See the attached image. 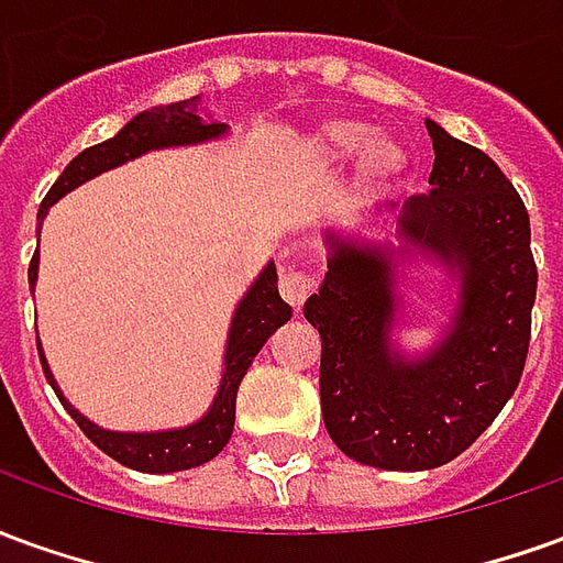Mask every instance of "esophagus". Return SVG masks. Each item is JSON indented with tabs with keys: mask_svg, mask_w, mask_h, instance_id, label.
Wrapping results in <instances>:
<instances>
[{
	"mask_svg": "<svg viewBox=\"0 0 563 563\" xmlns=\"http://www.w3.org/2000/svg\"><path fill=\"white\" fill-rule=\"evenodd\" d=\"M313 289H317V277L307 271L289 268L280 274V295L286 305H292V310H301Z\"/></svg>",
	"mask_w": 563,
	"mask_h": 563,
	"instance_id": "esophagus-1",
	"label": "esophagus"
}]
</instances>
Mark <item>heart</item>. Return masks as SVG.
Masks as SVG:
<instances>
[{
	"instance_id": "b5f03b06",
	"label": "heart",
	"mask_w": 563,
	"mask_h": 563,
	"mask_svg": "<svg viewBox=\"0 0 563 563\" xmlns=\"http://www.w3.org/2000/svg\"><path fill=\"white\" fill-rule=\"evenodd\" d=\"M307 153L322 165H343L355 153H362L358 159V180L367 189H386L391 186L407 168V153L395 139L377 135L365 120L355 117H331L325 123H319L310 139H307Z\"/></svg>"
}]
</instances>
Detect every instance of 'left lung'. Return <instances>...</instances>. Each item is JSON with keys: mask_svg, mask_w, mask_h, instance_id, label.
Listing matches in <instances>:
<instances>
[{"mask_svg": "<svg viewBox=\"0 0 563 563\" xmlns=\"http://www.w3.org/2000/svg\"><path fill=\"white\" fill-rule=\"evenodd\" d=\"M424 126L434 141L431 192L404 201L398 232L459 274L446 338L413 362L391 350V246L329 234V274L305 305L322 338L319 398L331 440L383 471L440 467L495 422L525 371L537 298L531 220L516 186L479 147L431 120Z\"/></svg>", "mask_w": 563, "mask_h": 563, "instance_id": "left-lung-1", "label": "left lung"}]
</instances>
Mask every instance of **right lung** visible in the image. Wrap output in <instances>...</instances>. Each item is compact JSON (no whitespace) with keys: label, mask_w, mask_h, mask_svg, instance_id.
<instances>
[{"label":"right lung","mask_w":563,"mask_h":563,"mask_svg":"<svg viewBox=\"0 0 563 563\" xmlns=\"http://www.w3.org/2000/svg\"><path fill=\"white\" fill-rule=\"evenodd\" d=\"M225 132V123H205L198 117V96L184 99V102L162 104L153 111L132 117L126 126L117 132L114 139L102 141L96 147H87L68 162L66 172L56 177V184L47 189L42 208H38V229L47 208L59 201V198L71 192L75 186L87 184L90 177L102 172H111L123 162L135 159L147 150L159 147H184V144H201V141L220 139ZM38 280V250L30 262V286ZM292 307L286 305L277 292V265L271 262L268 268L262 271L256 283L246 289L241 305L234 310L232 329H229V343H225V371H222V383L217 398L210 404V410L198 422L186 424V428H174V431H156V434H123V431H104L99 424H92L87 416H80L71 404L63 398V391L56 386L54 374L47 367V358L42 353V341L38 343V358H42L44 377L54 386L56 398L63 401L71 419L80 424V431L90 437L96 446L102 449L104 455H111L120 464H126L132 471L141 473H174L198 467L205 461L217 459L222 446L229 443L234 428V398H238V386L244 379L246 367L253 365L258 350L265 346L274 331L280 329L283 322H289Z\"/></svg>","instance_id":"add662e5"}]
</instances>
